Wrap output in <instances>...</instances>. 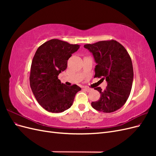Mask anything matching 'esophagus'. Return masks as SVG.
<instances>
[{
	"instance_id": "34e87169",
	"label": "esophagus",
	"mask_w": 156,
	"mask_h": 156,
	"mask_svg": "<svg viewBox=\"0 0 156 156\" xmlns=\"http://www.w3.org/2000/svg\"><path fill=\"white\" fill-rule=\"evenodd\" d=\"M84 90L87 91V92H89V91H90V90H91V88H84Z\"/></svg>"
}]
</instances>
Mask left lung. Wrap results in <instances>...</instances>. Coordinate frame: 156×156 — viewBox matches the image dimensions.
<instances>
[{"instance_id": "left-lung-1", "label": "left lung", "mask_w": 156, "mask_h": 156, "mask_svg": "<svg viewBox=\"0 0 156 156\" xmlns=\"http://www.w3.org/2000/svg\"><path fill=\"white\" fill-rule=\"evenodd\" d=\"M92 53L97 65L94 77L105 79L106 89H94L100 93V100L91 103L98 111L112 112L119 109L128 99L133 80L131 59L124 47L116 40L98 41L84 45Z\"/></svg>"}]
</instances>
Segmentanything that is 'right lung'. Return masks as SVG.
Wrapping results in <instances>:
<instances>
[{"mask_svg":"<svg viewBox=\"0 0 156 156\" xmlns=\"http://www.w3.org/2000/svg\"><path fill=\"white\" fill-rule=\"evenodd\" d=\"M79 47L53 39L37 48L31 64L30 85L37 101L46 111L61 112L68 109L72 105L75 94L81 90L76 84L65 85L58 79Z\"/></svg>","mask_w":156,"mask_h":156,"instance_id":"right-lung-1","label":"right lung"}]
</instances>
